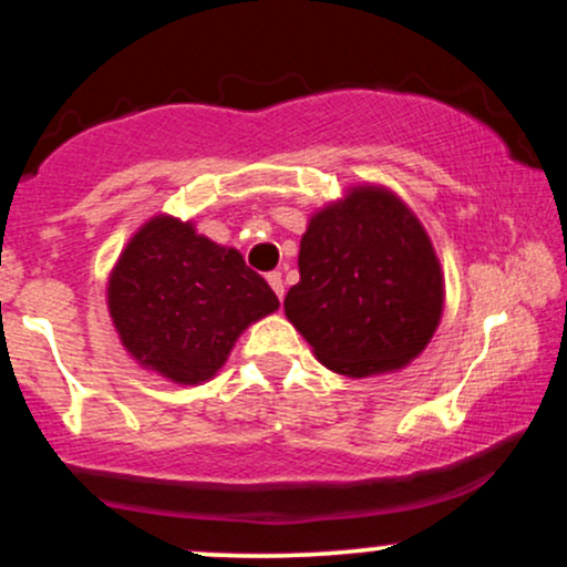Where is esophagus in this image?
<instances>
[{"label":"esophagus","instance_id":"esophagus-1","mask_svg":"<svg viewBox=\"0 0 567 567\" xmlns=\"http://www.w3.org/2000/svg\"><path fill=\"white\" fill-rule=\"evenodd\" d=\"M266 279H269L271 290H275L279 301H282V298H285V282H282V275H279V271H271V275H266Z\"/></svg>","mask_w":567,"mask_h":567}]
</instances>
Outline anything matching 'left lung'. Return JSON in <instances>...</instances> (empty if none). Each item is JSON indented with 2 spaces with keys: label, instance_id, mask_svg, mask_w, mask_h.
<instances>
[{
  "label": "left lung",
  "instance_id": "1",
  "mask_svg": "<svg viewBox=\"0 0 567 567\" xmlns=\"http://www.w3.org/2000/svg\"><path fill=\"white\" fill-rule=\"evenodd\" d=\"M285 315L333 373L368 379L426 349L445 301L440 261L396 194L354 186L309 220Z\"/></svg>",
  "mask_w": 567,
  "mask_h": 567
}]
</instances>
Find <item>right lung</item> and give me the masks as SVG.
<instances>
[{
  "instance_id": "1",
  "label": "right lung",
  "mask_w": 567,
  "mask_h": 567,
  "mask_svg": "<svg viewBox=\"0 0 567 567\" xmlns=\"http://www.w3.org/2000/svg\"><path fill=\"white\" fill-rule=\"evenodd\" d=\"M277 306L239 250L173 216L146 220L109 277V315L122 347L175 383L213 379L247 324Z\"/></svg>"
}]
</instances>
